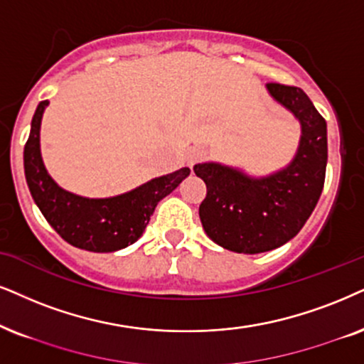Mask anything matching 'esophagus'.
Masks as SVG:
<instances>
[{"instance_id": "esophagus-1", "label": "esophagus", "mask_w": 364, "mask_h": 364, "mask_svg": "<svg viewBox=\"0 0 364 364\" xmlns=\"http://www.w3.org/2000/svg\"><path fill=\"white\" fill-rule=\"evenodd\" d=\"M206 156V151L203 148H200V146H193V148L188 149V154H186V161L188 164H195L198 161H201Z\"/></svg>"}]
</instances>
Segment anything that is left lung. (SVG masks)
<instances>
[{
	"mask_svg": "<svg viewBox=\"0 0 364 364\" xmlns=\"http://www.w3.org/2000/svg\"><path fill=\"white\" fill-rule=\"evenodd\" d=\"M265 87L301 124L291 163L267 176H252L213 161L193 168L206 185V198L200 205L206 235L237 254H262L292 240L314 211L324 186L328 127L323 116L299 87Z\"/></svg>",
	"mask_w": 364,
	"mask_h": 364,
	"instance_id": "left-lung-1",
	"label": "left lung"
}]
</instances>
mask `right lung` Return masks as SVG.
Wrapping results in <instances>:
<instances>
[{
    "instance_id": "obj_1",
    "label": "right lung",
    "mask_w": 364,
    "mask_h": 364,
    "mask_svg": "<svg viewBox=\"0 0 364 364\" xmlns=\"http://www.w3.org/2000/svg\"><path fill=\"white\" fill-rule=\"evenodd\" d=\"M48 100L38 104L25 144V178L36 206L63 240L89 252H116L142 235L164 196L190 176V168L153 178L134 190L109 198H87L63 190L45 168L40 151V126Z\"/></svg>"
}]
</instances>
